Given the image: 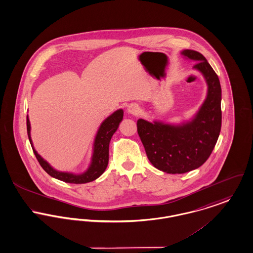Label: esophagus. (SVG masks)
Instances as JSON below:
<instances>
[{
  "instance_id": "34e87169",
  "label": "esophagus",
  "mask_w": 253,
  "mask_h": 253,
  "mask_svg": "<svg viewBox=\"0 0 253 253\" xmlns=\"http://www.w3.org/2000/svg\"><path fill=\"white\" fill-rule=\"evenodd\" d=\"M139 112H140V108H139L138 105L135 104V103H132V104L128 106V113L136 116V115H138Z\"/></svg>"
}]
</instances>
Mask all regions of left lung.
I'll list each match as a JSON object with an SVG mask.
<instances>
[{"mask_svg":"<svg viewBox=\"0 0 253 253\" xmlns=\"http://www.w3.org/2000/svg\"><path fill=\"white\" fill-rule=\"evenodd\" d=\"M181 54L197 61L194 69L204 75L208 83V97L199 113L191 122L180 126L150 123L144 119L136 122L150 163L168 174H183L205 164L222 127V89L218 75L202 53L185 49Z\"/></svg>","mask_w":253,"mask_h":253,"instance_id":"1","label":"left lung"}]
</instances>
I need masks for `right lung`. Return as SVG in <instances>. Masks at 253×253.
<instances>
[{"label": "right lung", "mask_w": 253, "mask_h": 253, "mask_svg": "<svg viewBox=\"0 0 253 253\" xmlns=\"http://www.w3.org/2000/svg\"><path fill=\"white\" fill-rule=\"evenodd\" d=\"M122 119H123V111L119 110L115 112L112 116L105 119L104 122L101 124L97 132L95 140H94V149H93L91 164L89 165V169L81 175H74V174L58 172L54 170L49 164L38 155V153L33 148L31 138H30V120L28 117H27V129H28V135H29V139H30L33 153L37 161L39 162V164L45 172L49 176L60 179L62 181L79 184V183H86V182L92 181L98 177H100L104 173L105 169L107 168L108 162H109V143L113 134H115L116 131L118 130L119 123L121 122Z\"/></svg>", "instance_id": "obj_1"}]
</instances>
